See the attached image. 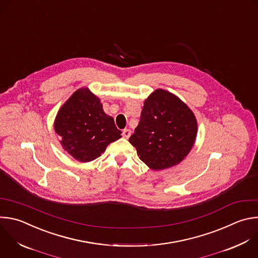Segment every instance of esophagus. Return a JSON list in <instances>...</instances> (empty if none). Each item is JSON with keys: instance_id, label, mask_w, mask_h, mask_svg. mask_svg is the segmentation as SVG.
<instances>
[{"instance_id": "34e87169", "label": "esophagus", "mask_w": 258, "mask_h": 258, "mask_svg": "<svg viewBox=\"0 0 258 258\" xmlns=\"http://www.w3.org/2000/svg\"><path fill=\"white\" fill-rule=\"evenodd\" d=\"M122 137L125 138V139H128V138L131 137V130L124 128V130L122 131Z\"/></svg>"}]
</instances>
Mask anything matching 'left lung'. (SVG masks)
Instances as JSON below:
<instances>
[{"mask_svg":"<svg viewBox=\"0 0 258 258\" xmlns=\"http://www.w3.org/2000/svg\"><path fill=\"white\" fill-rule=\"evenodd\" d=\"M198 132L192 111L178 97L158 89L145 101L130 143L153 170L180 163L191 150Z\"/></svg>","mask_w":258,"mask_h":258,"instance_id":"1","label":"left lung"}]
</instances>
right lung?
<instances>
[{
	"instance_id": "right-lung-1",
	"label": "right lung",
	"mask_w": 258,
	"mask_h": 258,
	"mask_svg": "<svg viewBox=\"0 0 258 258\" xmlns=\"http://www.w3.org/2000/svg\"><path fill=\"white\" fill-rule=\"evenodd\" d=\"M54 131L62 148L75 159L90 162L118 140L121 132L104 113L100 100L87 88L77 90L59 109Z\"/></svg>"
}]
</instances>
